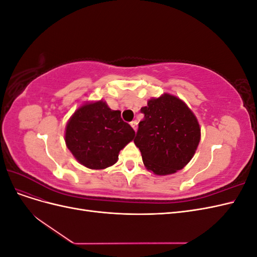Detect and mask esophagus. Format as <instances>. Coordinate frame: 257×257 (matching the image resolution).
<instances>
[{"label": "esophagus", "mask_w": 257, "mask_h": 257, "mask_svg": "<svg viewBox=\"0 0 257 257\" xmlns=\"http://www.w3.org/2000/svg\"><path fill=\"white\" fill-rule=\"evenodd\" d=\"M131 126L136 131V128H137V121H135V120L132 121V122H131Z\"/></svg>", "instance_id": "1"}]
</instances>
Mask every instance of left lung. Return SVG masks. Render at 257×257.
Segmentation results:
<instances>
[{
  "label": "left lung",
  "mask_w": 257,
  "mask_h": 257,
  "mask_svg": "<svg viewBox=\"0 0 257 257\" xmlns=\"http://www.w3.org/2000/svg\"><path fill=\"white\" fill-rule=\"evenodd\" d=\"M134 143L146 168L158 176L177 173L188 165L200 142L196 115L182 99L164 93L142 107Z\"/></svg>",
  "instance_id": "8db88e82"
}]
</instances>
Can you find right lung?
I'll return each mask as SVG.
<instances>
[{
	"label": "right lung",
	"instance_id": "obj_1",
	"mask_svg": "<svg viewBox=\"0 0 257 257\" xmlns=\"http://www.w3.org/2000/svg\"><path fill=\"white\" fill-rule=\"evenodd\" d=\"M65 144L74 158L90 169L115 164L119 152L133 141L135 131L105 100L85 102L66 123Z\"/></svg>",
	"mask_w": 257,
	"mask_h": 257
}]
</instances>
